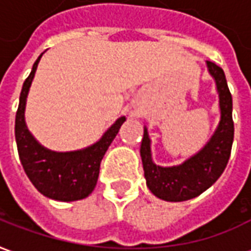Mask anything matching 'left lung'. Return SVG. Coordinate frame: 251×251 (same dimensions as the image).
I'll use <instances>...</instances> for the list:
<instances>
[{
    "label": "left lung",
    "mask_w": 251,
    "mask_h": 251,
    "mask_svg": "<svg viewBox=\"0 0 251 251\" xmlns=\"http://www.w3.org/2000/svg\"><path fill=\"white\" fill-rule=\"evenodd\" d=\"M205 63L208 74L215 80L221 120L204 147L184 163L174 167H161L153 161L152 141L147 126L144 127L140 153L147 185L154 196L165 201H184L203 194L221 177L230 158L234 140L231 94L221 67L212 62Z\"/></svg>",
    "instance_id": "obj_1"
}]
</instances>
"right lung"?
I'll return each instance as SVG.
<instances>
[{"mask_svg":"<svg viewBox=\"0 0 251 251\" xmlns=\"http://www.w3.org/2000/svg\"><path fill=\"white\" fill-rule=\"evenodd\" d=\"M41 56L43 53L32 67V71L23 84L20 94L14 125L20 161L32 184L47 198L59 201L84 199L95 188L100 161L126 118L120 117L98 141L79 151L55 152L43 147L30 133L25 122L26 98Z\"/></svg>","mask_w":251,"mask_h":251,"instance_id":"1","label":"right lung"}]
</instances>
